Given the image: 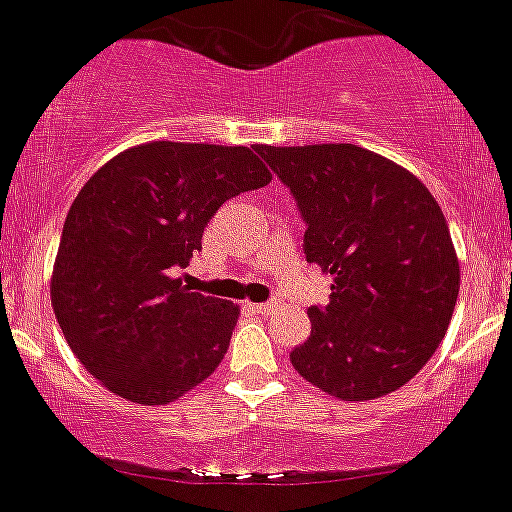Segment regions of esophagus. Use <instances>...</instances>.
Wrapping results in <instances>:
<instances>
[{
	"label": "esophagus",
	"mask_w": 512,
	"mask_h": 512,
	"mask_svg": "<svg viewBox=\"0 0 512 512\" xmlns=\"http://www.w3.org/2000/svg\"><path fill=\"white\" fill-rule=\"evenodd\" d=\"M252 309L255 311H260V314H265V311H273V306H275V301H265V304H250Z\"/></svg>",
	"instance_id": "1"
}]
</instances>
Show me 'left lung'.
Here are the masks:
<instances>
[{
  "instance_id": "left-lung-1",
  "label": "left lung",
  "mask_w": 512,
  "mask_h": 512,
  "mask_svg": "<svg viewBox=\"0 0 512 512\" xmlns=\"http://www.w3.org/2000/svg\"><path fill=\"white\" fill-rule=\"evenodd\" d=\"M255 151L296 198L306 262L332 275L330 304L309 309L293 368L345 402L404 386L441 345L459 299L441 206L412 172L363 146Z\"/></svg>"
}]
</instances>
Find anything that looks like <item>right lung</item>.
<instances>
[{
    "mask_svg": "<svg viewBox=\"0 0 512 512\" xmlns=\"http://www.w3.org/2000/svg\"><path fill=\"white\" fill-rule=\"evenodd\" d=\"M268 182L247 146L177 141L121 151L87 180L61 231L51 304L102 386L136 404H167L219 368L239 306L170 273L188 268L229 198Z\"/></svg>",
    "mask_w": 512,
    "mask_h": 512,
    "instance_id": "obj_1",
    "label": "right lung"
}]
</instances>
